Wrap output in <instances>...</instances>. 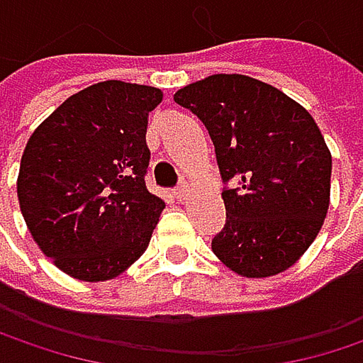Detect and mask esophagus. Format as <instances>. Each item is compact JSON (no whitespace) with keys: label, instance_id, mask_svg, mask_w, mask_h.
<instances>
[{"label":"esophagus","instance_id":"esophagus-1","mask_svg":"<svg viewBox=\"0 0 363 363\" xmlns=\"http://www.w3.org/2000/svg\"><path fill=\"white\" fill-rule=\"evenodd\" d=\"M172 193H174L177 201H181V203L182 201H186V197H189V184H186V182H182V184H179Z\"/></svg>","mask_w":363,"mask_h":363}]
</instances>
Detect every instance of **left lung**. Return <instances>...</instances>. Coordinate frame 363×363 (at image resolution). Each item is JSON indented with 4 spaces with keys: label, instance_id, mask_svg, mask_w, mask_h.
<instances>
[{
    "label": "left lung",
    "instance_id": "1",
    "mask_svg": "<svg viewBox=\"0 0 363 363\" xmlns=\"http://www.w3.org/2000/svg\"><path fill=\"white\" fill-rule=\"evenodd\" d=\"M174 101L206 125L227 220L212 252L242 277L290 269L318 238L330 206L332 155L309 115L281 90L238 73L189 84Z\"/></svg>",
    "mask_w": 363,
    "mask_h": 363
}]
</instances>
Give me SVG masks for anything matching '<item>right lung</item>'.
Wrapping results in <instances>:
<instances>
[{"label": "right lung", "mask_w": 363, "mask_h": 363, "mask_svg": "<svg viewBox=\"0 0 363 363\" xmlns=\"http://www.w3.org/2000/svg\"><path fill=\"white\" fill-rule=\"evenodd\" d=\"M160 88L101 82L69 96L31 134L16 181L25 223L52 262L82 281L123 273L166 208L149 193L147 117Z\"/></svg>", "instance_id": "add662e5"}]
</instances>
